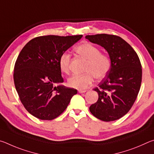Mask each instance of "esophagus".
Wrapping results in <instances>:
<instances>
[{
    "instance_id": "esophagus-1",
    "label": "esophagus",
    "mask_w": 154,
    "mask_h": 154,
    "mask_svg": "<svg viewBox=\"0 0 154 154\" xmlns=\"http://www.w3.org/2000/svg\"><path fill=\"white\" fill-rule=\"evenodd\" d=\"M86 90H79V93H84L86 92Z\"/></svg>"
}]
</instances>
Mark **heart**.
Masks as SVG:
<instances>
[{
	"instance_id": "heart-1",
	"label": "heart",
	"mask_w": 154,
	"mask_h": 154,
	"mask_svg": "<svg viewBox=\"0 0 154 154\" xmlns=\"http://www.w3.org/2000/svg\"><path fill=\"white\" fill-rule=\"evenodd\" d=\"M75 51L85 60L87 63L84 68V74L75 75L68 81L69 86L77 89H85L93 83L95 77L101 79L110 71L111 60L110 56L100 52L97 46L90 43L80 44L75 48ZM71 56L69 53L62 54L59 58V66L65 74L70 73Z\"/></svg>"
}]
</instances>
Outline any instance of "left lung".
I'll return each mask as SVG.
<instances>
[{
  "label": "left lung",
  "mask_w": 154,
  "mask_h": 154,
  "mask_svg": "<svg viewBox=\"0 0 154 154\" xmlns=\"http://www.w3.org/2000/svg\"><path fill=\"white\" fill-rule=\"evenodd\" d=\"M90 42L103 47L110 56V71L94 90L97 102L90 106L94 116L104 122L118 119L133 105L142 81V68L136 51L118 36L107 34L87 35Z\"/></svg>",
  "instance_id": "8db88e82"
}]
</instances>
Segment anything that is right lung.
Returning a JSON list of instances; mask_svg holds the SVG:
<instances>
[{"label":"right lung","mask_w":154,"mask_h":154,"mask_svg":"<svg viewBox=\"0 0 154 154\" xmlns=\"http://www.w3.org/2000/svg\"><path fill=\"white\" fill-rule=\"evenodd\" d=\"M82 36H37L21 50L14 66V84L22 105L33 116L43 120L56 118L77 93L60 85L64 79L59 58Z\"/></svg>","instance_id":"1"}]
</instances>
